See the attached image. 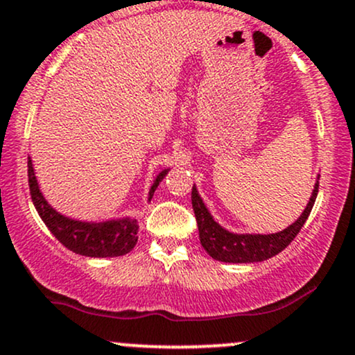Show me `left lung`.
<instances>
[{
	"instance_id": "obj_1",
	"label": "left lung",
	"mask_w": 355,
	"mask_h": 355,
	"mask_svg": "<svg viewBox=\"0 0 355 355\" xmlns=\"http://www.w3.org/2000/svg\"><path fill=\"white\" fill-rule=\"evenodd\" d=\"M317 191H319V177H317L312 195L304 211L287 229L275 232V234H237V232H230L220 225L214 218V215L210 214V210L207 209L205 202L202 200L197 185H193V189H191V207H193L195 217H197L202 247L205 248V252L211 259L218 260V262H263V260L280 254L295 239V235L304 227L305 220L311 215L317 198Z\"/></svg>"
}]
</instances>
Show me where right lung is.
<instances>
[{
    "instance_id": "add662e5",
    "label": "right lung",
    "mask_w": 355,
    "mask_h": 355,
    "mask_svg": "<svg viewBox=\"0 0 355 355\" xmlns=\"http://www.w3.org/2000/svg\"><path fill=\"white\" fill-rule=\"evenodd\" d=\"M168 172L170 166L162 170L155 177L148 190V202L152 200L155 190ZM28 182H30L31 200H33L35 209L44 225L64 247L70 248L75 254L93 257V259H108V257L128 254L137 245L140 225H138L137 218L130 217V215L107 220H80L60 214L44 198L38 178H36L31 157H28Z\"/></svg>"
}]
</instances>
